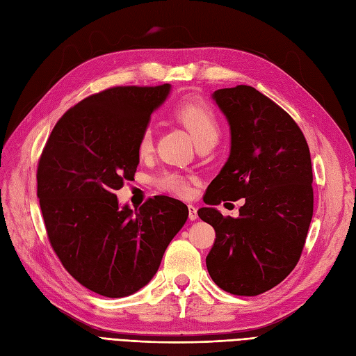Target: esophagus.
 <instances>
[{"label":"esophagus","mask_w":356,"mask_h":356,"mask_svg":"<svg viewBox=\"0 0 356 356\" xmlns=\"http://www.w3.org/2000/svg\"><path fill=\"white\" fill-rule=\"evenodd\" d=\"M188 212H189V220L191 221H195L197 218H198V215H197V207L194 206V204H188Z\"/></svg>","instance_id":"obj_1"}]
</instances>
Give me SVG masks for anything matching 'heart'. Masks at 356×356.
Instances as JSON below:
<instances>
[{
	"instance_id": "heart-1",
	"label": "heart",
	"mask_w": 356,
	"mask_h": 356,
	"mask_svg": "<svg viewBox=\"0 0 356 356\" xmlns=\"http://www.w3.org/2000/svg\"><path fill=\"white\" fill-rule=\"evenodd\" d=\"M172 114L184 124L189 134L193 135L195 143L207 138H216L218 135V120L212 106L206 100L198 96H185L175 105ZM153 150V136L150 127L141 131L138 141H136V152L141 158L147 156ZM159 189L167 191L170 194L179 197L189 195L188 180L179 172H163L156 179Z\"/></svg>"
}]
</instances>
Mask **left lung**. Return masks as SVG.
Instances as JSON below:
<instances>
[{
  "instance_id": "1",
  "label": "left lung",
  "mask_w": 356,
  "mask_h": 356,
  "mask_svg": "<svg viewBox=\"0 0 356 356\" xmlns=\"http://www.w3.org/2000/svg\"><path fill=\"white\" fill-rule=\"evenodd\" d=\"M232 132L229 161L209 185L198 216L216 239L209 275L232 295L256 296L295 269L313 218V170L302 131L284 109L254 87L213 93ZM244 198L238 218L213 207Z\"/></svg>"
}]
</instances>
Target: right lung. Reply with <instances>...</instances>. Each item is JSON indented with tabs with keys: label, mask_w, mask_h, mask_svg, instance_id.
Listing matches in <instances>:
<instances>
[{
	"label": "right lung",
	"mask_w": 356,
	"mask_h": 356,
	"mask_svg": "<svg viewBox=\"0 0 356 356\" xmlns=\"http://www.w3.org/2000/svg\"><path fill=\"white\" fill-rule=\"evenodd\" d=\"M170 93L156 87H111L63 114L38 165V197L52 250L79 284L106 298L138 291L156 273L188 207L156 195L140 209L114 194L140 162L136 141Z\"/></svg>",
	"instance_id": "add662e5"
}]
</instances>
